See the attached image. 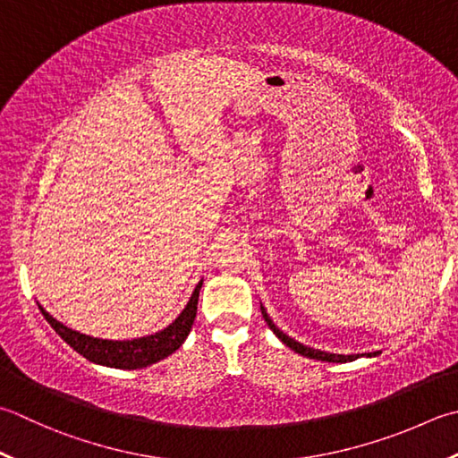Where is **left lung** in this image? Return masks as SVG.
I'll return each mask as SVG.
<instances>
[{
	"mask_svg": "<svg viewBox=\"0 0 458 458\" xmlns=\"http://www.w3.org/2000/svg\"><path fill=\"white\" fill-rule=\"evenodd\" d=\"M262 316H264V319H266V324H267V327H270L274 334L277 335V339H280V342H284L285 345H288L290 349H293L295 353H300V355H303V357H310V360H318V361H331V363H345V361H353V360H357V357H361V355H337V353H326V352H319V349H313V347H308V345H303V344H300V342H295V339H292V337H288L284 334V331H280L277 329L276 326H274V321L267 318V313H266V310L262 308ZM379 352H375V353H367V357H373V355H377Z\"/></svg>",
	"mask_w": 458,
	"mask_h": 458,
	"instance_id": "1",
	"label": "left lung"
}]
</instances>
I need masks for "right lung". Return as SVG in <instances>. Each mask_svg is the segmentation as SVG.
I'll use <instances>...</instances> for the list:
<instances>
[{
  "label": "right lung",
  "mask_w": 458,
  "mask_h": 458,
  "mask_svg": "<svg viewBox=\"0 0 458 458\" xmlns=\"http://www.w3.org/2000/svg\"><path fill=\"white\" fill-rule=\"evenodd\" d=\"M200 288L202 282H199V285L194 288L192 298L186 303L181 316H178L166 329L158 331L155 335L131 339V342H109V339L83 335L75 329L63 326L55 318H51L41 306L39 310L43 313V318L49 321V326L61 335L63 342L73 347L77 353L85 357V360L98 365L114 367V369H140V367L152 365L165 360L168 355H173L176 349L184 344V339L191 334L194 324Z\"/></svg>",
  "instance_id": "right-lung-1"
}]
</instances>
